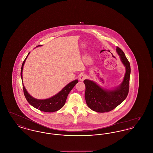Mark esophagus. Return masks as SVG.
Returning a JSON list of instances; mask_svg holds the SVG:
<instances>
[{
    "label": "esophagus",
    "instance_id": "obj_1",
    "mask_svg": "<svg viewBox=\"0 0 153 153\" xmlns=\"http://www.w3.org/2000/svg\"><path fill=\"white\" fill-rule=\"evenodd\" d=\"M86 78H87V76L84 74H82L79 76V80L80 81H83V80H85Z\"/></svg>",
    "mask_w": 153,
    "mask_h": 153
}]
</instances>
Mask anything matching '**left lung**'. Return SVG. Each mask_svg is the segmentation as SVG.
Segmentation results:
<instances>
[{"instance_id": "left-lung-1", "label": "left lung", "mask_w": 153, "mask_h": 153, "mask_svg": "<svg viewBox=\"0 0 153 153\" xmlns=\"http://www.w3.org/2000/svg\"><path fill=\"white\" fill-rule=\"evenodd\" d=\"M117 51L126 70L123 81L119 87L114 90H105L92 81L84 80L86 102L91 109L97 112H107L115 109L123 102L128 94L130 64L121 49L117 47Z\"/></svg>"}]
</instances>
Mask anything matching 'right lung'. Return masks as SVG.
Returning <instances> with one entry per match:
<instances>
[{
    "instance_id": "obj_1",
    "label": "right lung",
    "mask_w": 153,
    "mask_h": 153,
    "mask_svg": "<svg viewBox=\"0 0 153 153\" xmlns=\"http://www.w3.org/2000/svg\"><path fill=\"white\" fill-rule=\"evenodd\" d=\"M38 46H41V45H38ZM28 55L23 61L22 67H21V76L22 81L23 67L24 65L25 60L27 57ZM78 82H79L78 80L72 81L71 82L68 84L67 85H66L65 87L57 95L53 96L51 98L45 99V100H38L31 96L26 90L25 88L23 86V91L27 101L29 102L30 104H31L33 107L41 111H44L46 112H53L61 109L64 105L66 100L67 96L69 94V93L71 92L72 88L75 86V85Z\"/></svg>"
}]
</instances>
